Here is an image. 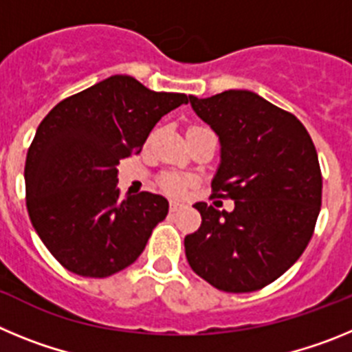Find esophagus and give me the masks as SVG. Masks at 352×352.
I'll return each instance as SVG.
<instances>
[{
  "label": "esophagus",
  "mask_w": 352,
  "mask_h": 352,
  "mask_svg": "<svg viewBox=\"0 0 352 352\" xmlns=\"http://www.w3.org/2000/svg\"><path fill=\"white\" fill-rule=\"evenodd\" d=\"M183 208V204L182 203H178V201H170V204H169V210H170V213H176V211H179Z\"/></svg>",
  "instance_id": "1"
}]
</instances>
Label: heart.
Masks as SVG:
<instances>
[{
	"label": "heart",
	"mask_w": 352,
	"mask_h": 352,
	"mask_svg": "<svg viewBox=\"0 0 352 352\" xmlns=\"http://www.w3.org/2000/svg\"><path fill=\"white\" fill-rule=\"evenodd\" d=\"M162 188L170 195H183L188 188V182L179 176H174V174H169V176H164L160 182Z\"/></svg>",
	"instance_id": "obj_1"
}]
</instances>
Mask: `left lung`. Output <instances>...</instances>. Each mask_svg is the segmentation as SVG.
<instances>
[{"mask_svg":"<svg viewBox=\"0 0 352 352\" xmlns=\"http://www.w3.org/2000/svg\"><path fill=\"white\" fill-rule=\"evenodd\" d=\"M190 104L220 139L211 190L234 210L195 204L203 222L185 236L186 261L220 291H259L300 259L314 234L322 197L316 146L294 114L257 93L229 89Z\"/></svg>","mask_w":352,"mask_h":352,"instance_id":"8db88e82","label":"left lung"}]
</instances>
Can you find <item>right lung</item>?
<instances>
[{
    "mask_svg": "<svg viewBox=\"0 0 352 352\" xmlns=\"http://www.w3.org/2000/svg\"><path fill=\"white\" fill-rule=\"evenodd\" d=\"M182 104H188L185 93L151 91L133 77L113 76L43 118L28 149L26 206L43 245L68 272L105 278L141 256L169 203L151 192L120 199L116 167Z\"/></svg>",
    "mask_w": 352,
    "mask_h": 352,
    "instance_id": "1",
    "label": "right lung"
}]
</instances>
